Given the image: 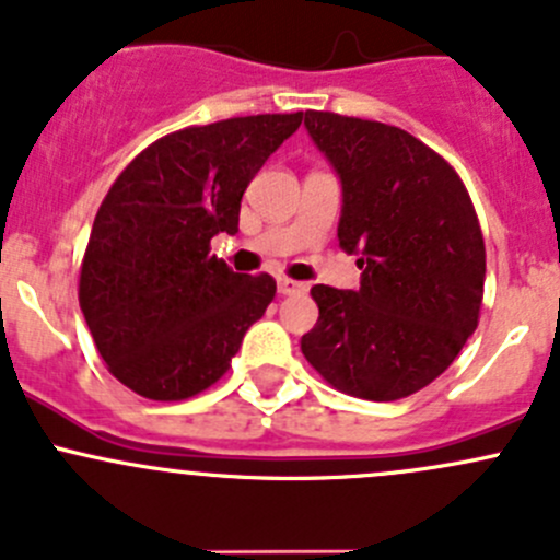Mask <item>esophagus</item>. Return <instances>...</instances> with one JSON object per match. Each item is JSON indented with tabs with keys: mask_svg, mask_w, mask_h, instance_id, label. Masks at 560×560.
Listing matches in <instances>:
<instances>
[{
	"mask_svg": "<svg viewBox=\"0 0 560 560\" xmlns=\"http://www.w3.org/2000/svg\"><path fill=\"white\" fill-rule=\"evenodd\" d=\"M304 291V282H296L291 278H278V293L282 296H293V293H302Z\"/></svg>",
	"mask_w": 560,
	"mask_h": 560,
	"instance_id": "1",
	"label": "esophagus"
}]
</instances>
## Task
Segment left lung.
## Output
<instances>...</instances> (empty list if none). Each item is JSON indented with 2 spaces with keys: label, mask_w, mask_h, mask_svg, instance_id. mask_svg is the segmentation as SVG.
<instances>
[{
  "label": "left lung",
  "mask_w": 560,
  "mask_h": 560,
  "mask_svg": "<svg viewBox=\"0 0 560 560\" xmlns=\"http://www.w3.org/2000/svg\"><path fill=\"white\" fill-rule=\"evenodd\" d=\"M304 126L342 183L339 247L364 272L359 291L313 285L318 323L302 353L342 394L405 399L477 328L486 242L475 205L453 166L399 126L318 109Z\"/></svg>",
  "instance_id": "1"
}]
</instances>
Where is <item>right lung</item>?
<instances>
[{"instance_id":"add662e5","label":"right lung","mask_w":560,"mask_h":560,"mask_svg":"<svg viewBox=\"0 0 560 560\" xmlns=\"http://www.w3.org/2000/svg\"><path fill=\"white\" fill-rule=\"evenodd\" d=\"M302 113L247 115L161 137L113 183L94 218L80 310L115 380L153 401L201 394L226 374L242 337L275 299L269 275L210 256L237 234L247 183Z\"/></svg>"}]
</instances>
